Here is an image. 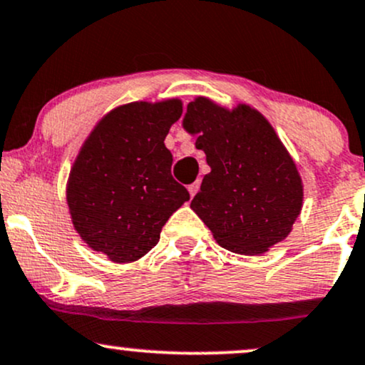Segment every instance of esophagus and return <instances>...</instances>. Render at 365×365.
<instances>
[{
	"instance_id": "34e87169",
	"label": "esophagus",
	"mask_w": 365,
	"mask_h": 365,
	"mask_svg": "<svg viewBox=\"0 0 365 365\" xmlns=\"http://www.w3.org/2000/svg\"><path fill=\"white\" fill-rule=\"evenodd\" d=\"M199 187H200L199 180H197V182H194V183H190V185L187 187V188H188V194H190V197H194V195L197 194V190H199Z\"/></svg>"
}]
</instances>
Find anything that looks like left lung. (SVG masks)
Here are the masks:
<instances>
[{"instance_id": "8db88e82", "label": "left lung", "mask_w": 365, "mask_h": 365, "mask_svg": "<svg viewBox=\"0 0 365 365\" xmlns=\"http://www.w3.org/2000/svg\"><path fill=\"white\" fill-rule=\"evenodd\" d=\"M183 127L197 134L210 173L190 207L222 248L258 255L285 240L302 207L296 163L260 112L240 103L227 110L199 96Z\"/></svg>"}]
</instances>
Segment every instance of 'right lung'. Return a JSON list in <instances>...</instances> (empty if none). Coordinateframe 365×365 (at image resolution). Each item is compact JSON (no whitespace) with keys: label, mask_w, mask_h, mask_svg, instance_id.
<instances>
[{"label":"right lung","mask_w":365,"mask_h":365,"mask_svg":"<svg viewBox=\"0 0 365 365\" xmlns=\"http://www.w3.org/2000/svg\"><path fill=\"white\" fill-rule=\"evenodd\" d=\"M180 115L178 98L120 105L95 125L74 160L66 188L73 226L112 262L144 257L171 214L190 199L171 177L173 156L165 146Z\"/></svg>","instance_id":"obj_1"}]
</instances>
